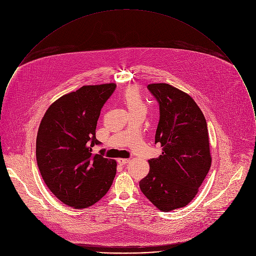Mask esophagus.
I'll return each instance as SVG.
<instances>
[{"label": "esophagus", "instance_id": "esophagus-1", "mask_svg": "<svg viewBox=\"0 0 256 256\" xmlns=\"http://www.w3.org/2000/svg\"><path fill=\"white\" fill-rule=\"evenodd\" d=\"M129 162H130V160H128V158H117V162L121 166L127 164Z\"/></svg>", "mask_w": 256, "mask_h": 256}]
</instances>
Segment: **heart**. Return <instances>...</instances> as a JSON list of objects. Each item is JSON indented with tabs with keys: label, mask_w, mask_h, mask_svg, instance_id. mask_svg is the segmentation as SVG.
I'll return each mask as SVG.
<instances>
[{
	"label": "heart",
	"mask_w": 256,
	"mask_h": 256,
	"mask_svg": "<svg viewBox=\"0 0 256 256\" xmlns=\"http://www.w3.org/2000/svg\"><path fill=\"white\" fill-rule=\"evenodd\" d=\"M123 100L131 114L142 113L146 115V106L137 88H128L123 94Z\"/></svg>",
	"instance_id": "heart-1"
}]
</instances>
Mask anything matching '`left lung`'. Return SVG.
<instances>
[{
	"label": "left lung",
	"mask_w": 256,
	"mask_h": 256,
	"mask_svg": "<svg viewBox=\"0 0 256 256\" xmlns=\"http://www.w3.org/2000/svg\"><path fill=\"white\" fill-rule=\"evenodd\" d=\"M160 104L154 143L162 146L148 160L150 172L140 182L146 198L160 211L189 204L212 164L207 122L194 100L168 84H148Z\"/></svg>",
	"instance_id": "left-lung-1"
}]
</instances>
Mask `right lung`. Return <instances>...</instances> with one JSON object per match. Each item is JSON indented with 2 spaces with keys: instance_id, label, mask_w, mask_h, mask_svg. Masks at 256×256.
Instances as JSON below:
<instances>
[{
  "instance_id": "right-lung-1",
  "label": "right lung",
  "mask_w": 256,
  "mask_h": 256,
  "mask_svg": "<svg viewBox=\"0 0 256 256\" xmlns=\"http://www.w3.org/2000/svg\"><path fill=\"white\" fill-rule=\"evenodd\" d=\"M113 82L84 86L55 100L46 110L37 132L36 160L49 190L74 209L88 208L110 190L116 160L92 154L100 144L96 128Z\"/></svg>"
}]
</instances>
